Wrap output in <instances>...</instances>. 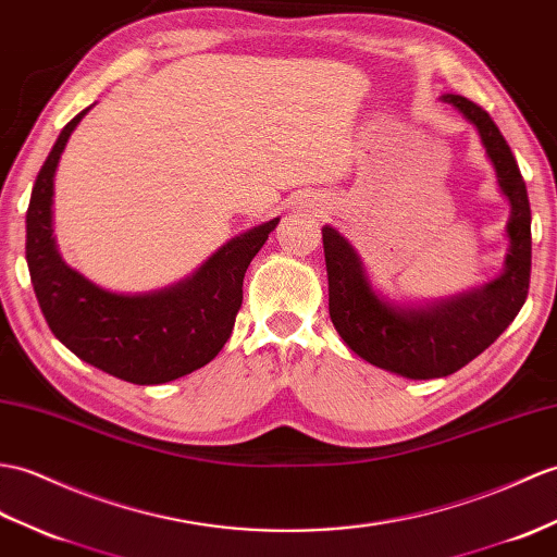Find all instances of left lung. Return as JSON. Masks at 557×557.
<instances>
[{
	"instance_id": "obj_1",
	"label": "left lung",
	"mask_w": 557,
	"mask_h": 557,
	"mask_svg": "<svg viewBox=\"0 0 557 557\" xmlns=\"http://www.w3.org/2000/svg\"><path fill=\"white\" fill-rule=\"evenodd\" d=\"M470 121L510 203L503 273L482 287L430 304H398L372 287L358 251L337 230L322 227L330 318L344 344L370 366L408 380L454 374L494 344L520 313L532 273V211L520 168L491 115L460 95H444Z\"/></svg>"
}]
</instances>
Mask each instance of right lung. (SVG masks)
Listing matches in <instances>:
<instances>
[{
    "instance_id": "right-lung-1",
    "label": "right lung",
    "mask_w": 557,
    "mask_h": 557,
    "mask_svg": "<svg viewBox=\"0 0 557 557\" xmlns=\"http://www.w3.org/2000/svg\"><path fill=\"white\" fill-rule=\"evenodd\" d=\"M92 109L63 127L37 173L25 215V261L49 330L85 363L133 384L183 377L220 354L242 306L244 273L280 218L223 244L185 280L149 294H115L63 261L51 203L57 165L71 133Z\"/></svg>"
}]
</instances>
